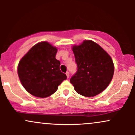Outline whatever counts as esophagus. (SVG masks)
<instances>
[{
  "label": "esophagus",
  "mask_w": 135,
  "mask_h": 135,
  "mask_svg": "<svg viewBox=\"0 0 135 135\" xmlns=\"http://www.w3.org/2000/svg\"><path fill=\"white\" fill-rule=\"evenodd\" d=\"M66 77H67V78H69V75H70L69 72H66Z\"/></svg>",
  "instance_id": "34e87169"
}]
</instances>
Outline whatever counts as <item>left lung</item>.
<instances>
[{"label": "left lung", "mask_w": 135, "mask_h": 135, "mask_svg": "<svg viewBox=\"0 0 135 135\" xmlns=\"http://www.w3.org/2000/svg\"><path fill=\"white\" fill-rule=\"evenodd\" d=\"M77 72L70 79L77 93L94 97L104 91L112 80L114 66L111 57L92 41H84L72 48Z\"/></svg>", "instance_id": "1"}]
</instances>
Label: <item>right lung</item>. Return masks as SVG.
Instances as JSON below:
<instances>
[{"mask_svg": "<svg viewBox=\"0 0 135 135\" xmlns=\"http://www.w3.org/2000/svg\"><path fill=\"white\" fill-rule=\"evenodd\" d=\"M56 52L55 47L42 42L33 46L20 60L18 76L23 87L32 95L49 97L66 79L60 69V61L55 58Z\"/></svg>", "mask_w": 135, "mask_h": 135, "instance_id": "add662e5", "label": "right lung"}]
</instances>
